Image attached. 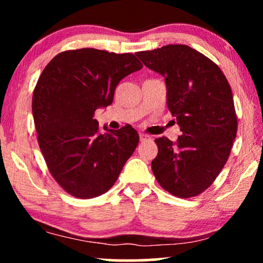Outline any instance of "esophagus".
<instances>
[{
  "instance_id": "esophagus-1",
  "label": "esophagus",
  "mask_w": 263,
  "mask_h": 263,
  "mask_svg": "<svg viewBox=\"0 0 263 263\" xmlns=\"http://www.w3.org/2000/svg\"><path fill=\"white\" fill-rule=\"evenodd\" d=\"M148 140H151V136L149 135L143 134V133H141V134H140V141H148Z\"/></svg>"
}]
</instances>
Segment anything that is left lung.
<instances>
[{"mask_svg":"<svg viewBox=\"0 0 263 263\" xmlns=\"http://www.w3.org/2000/svg\"><path fill=\"white\" fill-rule=\"evenodd\" d=\"M166 82L167 107L181 127L176 141L154 140L152 171L163 189L188 199L210 188L229 159L237 115L229 81L218 64L188 45L135 53Z\"/></svg>","mask_w":263,"mask_h":263,"instance_id":"left-lung-1","label":"left lung"}]
</instances>
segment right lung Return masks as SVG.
Instances as JSON below:
<instances>
[{"label": "right lung", "instance_id": "1", "mask_svg": "<svg viewBox=\"0 0 263 263\" xmlns=\"http://www.w3.org/2000/svg\"><path fill=\"white\" fill-rule=\"evenodd\" d=\"M142 64L133 53L66 50L46 64L32 98L39 148L59 185L93 199L117 181L139 143L132 125L100 132L98 107L110 105L118 82Z\"/></svg>", "mask_w": 263, "mask_h": 263}]
</instances>
